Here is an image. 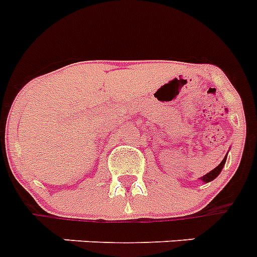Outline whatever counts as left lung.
Here are the masks:
<instances>
[{"instance_id": "obj_1", "label": "left lung", "mask_w": 257, "mask_h": 257, "mask_svg": "<svg viewBox=\"0 0 257 257\" xmlns=\"http://www.w3.org/2000/svg\"><path fill=\"white\" fill-rule=\"evenodd\" d=\"M226 158H227V156L224 158H223V161L220 162V164L218 165V166H216L215 169H214V170H211V172L208 173V174H206V176L204 177H202V181H203V182H210V181H212V179H215L216 177L219 176V173L222 172V169H223V166H224V164H226Z\"/></svg>"}]
</instances>
